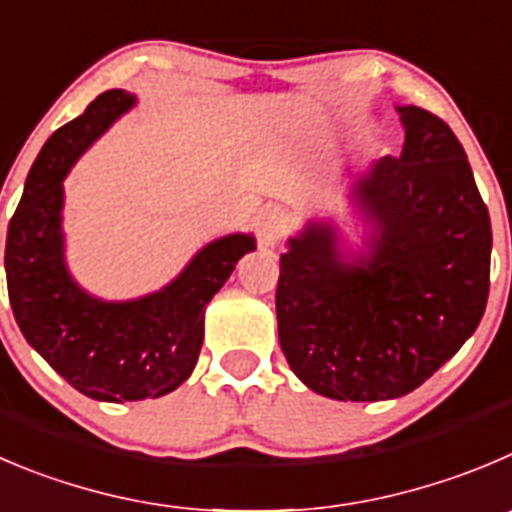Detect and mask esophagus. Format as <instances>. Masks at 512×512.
Here are the masks:
<instances>
[{
	"mask_svg": "<svg viewBox=\"0 0 512 512\" xmlns=\"http://www.w3.org/2000/svg\"><path fill=\"white\" fill-rule=\"evenodd\" d=\"M256 233H259V243L264 248L276 246L279 238L286 233V216L279 208H266L256 218Z\"/></svg>",
	"mask_w": 512,
	"mask_h": 512,
	"instance_id": "34e87169",
	"label": "esophagus"
}]
</instances>
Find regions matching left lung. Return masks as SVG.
I'll list each match as a JSON object with an SVG mask.
<instances>
[{
  "mask_svg": "<svg viewBox=\"0 0 512 512\" xmlns=\"http://www.w3.org/2000/svg\"><path fill=\"white\" fill-rule=\"evenodd\" d=\"M397 113L399 158L349 178L362 248L332 218H309L281 253L284 357L311 392L339 402L410 394L475 334L488 304L493 231L465 150L437 115Z\"/></svg>",
  "mask_w": 512,
  "mask_h": 512,
  "instance_id": "left-lung-1",
  "label": "left lung"
}]
</instances>
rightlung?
Listing matches in <instances>:
<instances>
[{
	"label": "right lung",
	"instance_id": "add662e5",
	"mask_svg": "<svg viewBox=\"0 0 512 512\" xmlns=\"http://www.w3.org/2000/svg\"><path fill=\"white\" fill-rule=\"evenodd\" d=\"M135 102L133 92L107 90L52 133L29 168L4 248L9 304L24 339L97 402L155 399L186 382L201 354L208 301L256 248L251 233L216 238L170 284L138 299L107 301L77 284L65 256L62 180Z\"/></svg>",
	"mask_w": 512,
	"mask_h": 512
}]
</instances>
